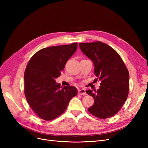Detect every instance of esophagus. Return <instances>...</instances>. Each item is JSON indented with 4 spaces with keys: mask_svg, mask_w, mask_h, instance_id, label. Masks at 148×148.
I'll return each instance as SVG.
<instances>
[{
    "mask_svg": "<svg viewBox=\"0 0 148 148\" xmlns=\"http://www.w3.org/2000/svg\"><path fill=\"white\" fill-rule=\"evenodd\" d=\"M78 95H86V91H85V89H79V90H78Z\"/></svg>",
    "mask_w": 148,
    "mask_h": 148,
    "instance_id": "obj_1",
    "label": "esophagus"
}]
</instances>
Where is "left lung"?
Instances as JSON below:
<instances>
[{"instance_id": "1", "label": "left lung", "mask_w": 148, "mask_h": 148, "mask_svg": "<svg viewBox=\"0 0 148 148\" xmlns=\"http://www.w3.org/2000/svg\"><path fill=\"white\" fill-rule=\"evenodd\" d=\"M82 51L95 64V74L101 81L99 89L87 90L94 104L88 109L95 117L106 119L115 115L126 101L129 92V72L119 53L101 41L79 43Z\"/></svg>"}]
</instances>
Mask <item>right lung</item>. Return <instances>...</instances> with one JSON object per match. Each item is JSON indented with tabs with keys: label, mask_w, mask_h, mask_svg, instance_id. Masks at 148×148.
I'll use <instances>...</instances> for the list:
<instances>
[{
	"label": "right lung",
	"mask_w": 148,
	"mask_h": 148,
	"mask_svg": "<svg viewBox=\"0 0 148 148\" xmlns=\"http://www.w3.org/2000/svg\"><path fill=\"white\" fill-rule=\"evenodd\" d=\"M78 43L43 48L31 57L24 74V92L30 107L38 117L49 121L63 114L71 98L77 95L74 86L60 88V77L66 62L77 51Z\"/></svg>",
	"instance_id": "1"
}]
</instances>
